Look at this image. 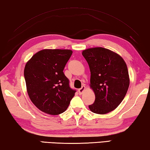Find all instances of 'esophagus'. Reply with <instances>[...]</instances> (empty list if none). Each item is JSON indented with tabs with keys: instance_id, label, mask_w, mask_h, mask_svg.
Here are the masks:
<instances>
[{
	"instance_id": "34e87169",
	"label": "esophagus",
	"mask_w": 150,
	"mask_h": 150,
	"mask_svg": "<svg viewBox=\"0 0 150 150\" xmlns=\"http://www.w3.org/2000/svg\"><path fill=\"white\" fill-rule=\"evenodd\" d=\"M85 88H86L85 86H82L81 88L78 89V93H79L80 94H82L83 93H84V91H85Z\"/></svg>"
}]
</instances>
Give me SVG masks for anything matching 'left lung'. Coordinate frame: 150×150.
I'll return each mask as SVG.
<instances>
[{"label": "left lung", "mask_w": 150, "mask_h": 150, "mask_svg": "<svg viewBox=\"0 0 150 150\" xmlns=\"http://www.w3.org/2000/svg\"><path fill=\"white\" fill-rule=\"evenodd\" d=\"M82 56L88 64L90 86L95 94L89 109L96 114L108 113L120 105L129 86L125 62L119 55L103 47L85 50Z\"/></svg>", "instance_id": "1"}]
</instances>
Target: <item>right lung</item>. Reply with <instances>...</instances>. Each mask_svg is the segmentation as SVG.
<instances>
[{"mask_svg": "<svg viewBox=\"0 0 150 150\" xmlns=\"http://www.w3.org/2000/svg\"><path fill=\"white\" fill-rule=\"evenodd\" d=\"M70 50H43L25 65L24 77L32 103L41 111L57 115L67 109L76 91L64 74Z\"/></svg>", "mask_w": 150, "mask_h": 150, "instance_id": "right-lung-1", "label": "right lung"}]
</instances>
